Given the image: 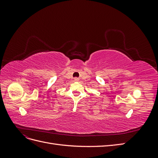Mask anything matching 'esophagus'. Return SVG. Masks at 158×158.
Segmentation results:
<instances>
[{"label": "esophagus", "mask_w": 158, "mask_h": 158, "mask_svg": "<svg viewBox=\"0 0 158 158\" xmlns=\"http://www.w3.org/2000/svg\"><path fill=\"white\" fill-rule=\"evenodd\" d=\"M79 80V79L78 78H74V81H76V82H78V81Z\"/></svg>", "instance_id": "1"}]
</instances>
